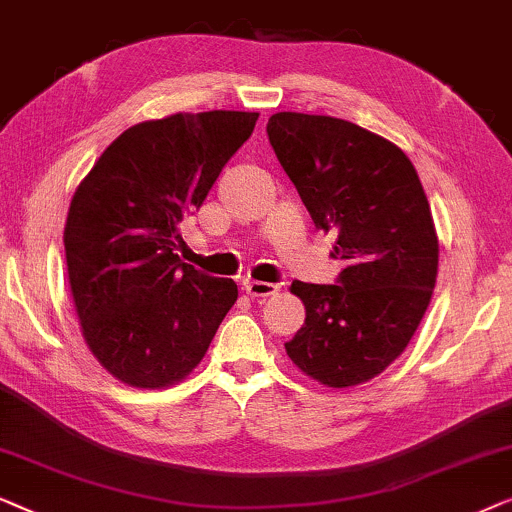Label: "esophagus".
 <instances>
[{
  "label": "esophagus",
  "instance_id": "obj_1",
  "mask_svg": "<svg viewBox=\"0 0 512 512\" xmlns=\"http://www.w3.org/2000/svg\"><path fill=\"white\" fill-rule=\"evenodd\" d=\"M243 290H246L250 297H271V294L278 292V285L262 283V280H246V283H243Z\"/></svg>",
  "mask_w": 512,
  "mask_h": 512
}]
</instances>
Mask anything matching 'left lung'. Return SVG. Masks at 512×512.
<instances>
[{
	"instance_id": "left-lung-1",
	"label": "left lung",
	"mask_w": 512,
	"mask_h": 512,
	"mask_svg": "<svg viewBox=\"0 0 512 512\" xmlns=\"http://www.w3.org/2000/svg\"><path fill=\"white\" fill-rule=\"evenodd\" d=\"M266 134L315 227L336 232V285L294 280L306 320L287 355L327 387L383 373L420 327L434 294L438 236L427 194L401 148L355 122L273 113Z\"/></svg>"
}]
</instances>
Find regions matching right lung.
<instances>
[{
	"mask_svg": "<svg viewBox=\"0 0 512 512\" xmlns=\"http://www.w3.org/2000/svg\"><path fill=\"white\" fill-rule=\"evenodd\" d=\"M257 118L206 111L139 122L74 192L64 225L71 297L85 343L120 383L160 390L183 380L239 297L232 278L181 262L178 227Z\"/></svg>",
	"mask_w": 512,
	"mask_h": 512,
	"instance_id": "right-lung-1",
	"label": "right lung"
}]
</instances>
